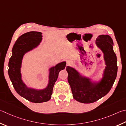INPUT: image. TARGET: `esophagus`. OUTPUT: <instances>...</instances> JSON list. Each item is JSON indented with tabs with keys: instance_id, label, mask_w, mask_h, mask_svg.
<instances>
[{
	"instance_id": "34e87169",
	"label": "esophagus",
	"mask_w": 126,
	"mask_h": 126,
	"mask_svg": "<svg viewBox=\"0 0 126 126\" xmlns=\"http://www.w3.org/2000/svg\"><path fill=\"white\" fill-rule=\"evenodd\" d=\"M73 64V62L71 61H68L67 62V66H70Z\"/></svg>"
}]
</instances>
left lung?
Listing matches in <instances>:
<instances>
[{"label": "left lung", "instance_id": "obj_1", "mask_svg": "<svg viewBox=\"0 0 126 126\" xmlns=\"http://www.w3.org/2000/svg\"><path fill=\"white\" fill-rule=\"evenodd\" d=\"M95 43L104 54L106 65L99 80H93V78L83 75L74 68L66 67L73 97L77 101L84 104L94 102L106 95L117 77V57L113 51L112 38L108 35H99Z\"/></svg>", "mask_w": 126, "mask_h": 126}]
</instances>
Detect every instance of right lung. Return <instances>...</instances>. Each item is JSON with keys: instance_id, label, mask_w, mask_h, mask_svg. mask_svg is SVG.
Instances as JSON below:
<instances>
[{"instance_id": "obj_1", "label": "right lung", "mask_w": 126, "mask_h": 126, "mask_svg": "<svg viewBox=\"0 0 126 126\" xmlns=\"http://www.w3.org/2000/svg\"><path fill=\"white\" fill-rule=\"evenodd\" d=\"M40 32L30 31L20 36L12 49V56L9 61L8 74L15 91L29 101L41 103L51 99L54 84L61 70L65 69L66 62H62L49 68L48 81L46 87L36 89L27 86L22 78L21 68L24 56L27 52L37 48L42 41Z\"/></svg>"}]
</instances>
